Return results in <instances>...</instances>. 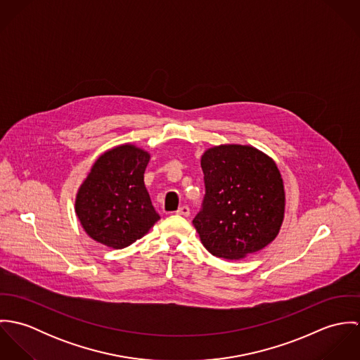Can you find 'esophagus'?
<instances>
[{
    "mask_svg": "<svg viewBox=\"0 0 360 360\" xmlns=\"http://www.w3.org/2000/svg\"><path fill=\"white\" fill-rule=\"evenodd\" d=\"M177 213H179V214H181V216H186V217H187V216H190V207L187 205L180 206V207L177 209Z\"/></svg>",
    "mask_w": 360,
    "mask_h": 360,
    "instance_id": "esophagus-1",
    "label": "esophagus"
}]
</instances>
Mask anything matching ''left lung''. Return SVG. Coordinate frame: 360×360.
<instances>
[{
	"label": "left lung",
	"mask_w": 360,
	"mask_h": 360,
	"mask_svg": "<svg viewBox=\"0 0 360 360\" xmlns=\"http://www.w3.org/2000/svg\"><path fill=\"white\" fill-rule=\"evenodd\" d=\"M201 166L205 197L193 224L206 250L233 260L269 245L285 206L274 160L254 147L227 144L206 150Z\"/></svg>",
	"instance_id": "left-lung-1"
}]
</instances>
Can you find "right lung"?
I'll list each match as a JSON object with an SVG mask.
<instances>
[{"label": "right lung", "mask_w": 360, "mask_h": 360, "mask_svg": "<svg viewBox=\"0 0 360 360\" xmlns=\"http://www.w3.org/2000/svg\"><path fill=\"white\" fill-rule=\"evenodd\" d=\"M150 154L131 144L103 153L76 195V214L97 243L122 250L160 219L144 184Z\"/></svg>", "instance_id": "1"}]
</instances>
